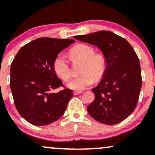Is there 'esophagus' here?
<instances>
[{
	"instance_id": "1",
	"label": "esophagus",
	"mask_w": 155,
	"mask_h": 155,
	"mask_svg": "<svg viewBox=\"0 0 155 155\" xmlns=\"http://www.w3.org/2000/svg\"><path fill=\"white\" fill-rule=\"evenodd\" d=\"M82 91H73V94L74 95H78L82 93Z\"/></svg>"
}]
</instances>
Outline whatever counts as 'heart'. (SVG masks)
<instances>
[{
    "instance_id": "obj_1",
    "label": "heart",
    "mask_w": 155,
    "mask_h": 155,
    "mask_svg": "<svg viewBox=\"0 0 155 155\" xmlns=\"http://www.w3.org/2000/svg\"><path fill=\"white\" fill-rule=\"evenodd\" d=\"M70 58L73 63L81 62L79 73L76 77L70 79L67 85L70 88L82 90L91 85L95 80H99L105 74L107 59L101 53H94V48L86 44H78L70 49ZM54 72L62 80H68L70 77L69 64L62 54L55 58L53 63Z\"/></svg>"
}]
</instances>
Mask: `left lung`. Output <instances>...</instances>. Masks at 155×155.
Listing matches in <instances>:
<instances>
[{
	"mask_svg": "<svg viewBox=\"0 0 155 155\" xmlns=\"http://www.w3.org/2000/svg\"><path fill=\"white\" fill-rule=\"evenodd\" d=\"M76 40L97 46L107 59V70L100 83L92 88L94 101L89 115L102 124H118L135 109L142 87L140 64L129 43L107 31L75 36Z\"/></svg>",
	"mask_w": 155,
	"mask_h": 155,
	"instance_id": "obj_1",
	"label": "left lung"
}]
</instances>
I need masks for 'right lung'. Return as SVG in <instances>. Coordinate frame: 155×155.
Returning <instances> with one entry per match:
<instances>
[{
  "label": "right lung",
  "instance_id": "1",
  "mask_svg": "<svg viewBox=\"0 0 155 155\" xmlns=\"http://www.w3.org/2000/svg\"><path fill=\"white\" fill-rule=\"evenodd\" d=\"M72 39L41 37L19 49L10 68V88L20 115L36 126H44L58 120L64 113L73 91L64 89L53 68L58 53L74 43Z\"/></svg>",
  "mask_w": 155,
  "mask_h": 155
}]
</instances>
